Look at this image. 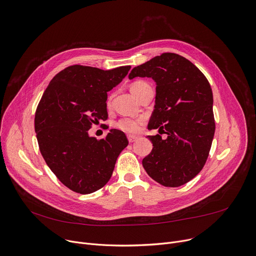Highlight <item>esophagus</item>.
<instances>
[{
  "instance_id": "obj_1",
  "label": "esophagus",
  "mask_w": 256,
  "mask_h": 256,
  "mask_svg": "<svg viewBox=\"0 0 256 256\" xmlns=\"http://www.w3.org/2000/svg\"><path fill=\"white\" fill-rule=\"evenodd\" d=\"M136 138H138V136H130V134H128V142H134Z\"/></svg>"
}]
</instances>
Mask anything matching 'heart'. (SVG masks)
<instances>
[{
	"label": "heart",
	"mask_w": 256,
	"mask_h": 256,
	"mask_svg": "<svg viewBox=\"0 0 256 256\" xmlns=\"http://www.w3.org/2000/svg\"><path fill=\"white\" fill-rule=\"evenodd\" d=\"M147 85V83L144 82V81H138V82H134L132 86H130V91L132 93H134L136 92L140 88H142V86ZM142 120L138 118H122L118 124H116V126L126 132H128V134H134V132H136L140 128V124H142Z\"/></svg>",
	"instance_id": "1"
}]
</instances>
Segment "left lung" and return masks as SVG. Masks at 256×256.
<instances>
[{
	"label": "left lung",
	"mask_w": 256,
	"mask_h": 256,
	"mask_svg": "<svg viewBox=\"0 0 256 256\" xmlns=\"http://www.w3.org/2000/svg\"><path fill=\"white\" fill-rule=\"evenodd\" d=\"M152 78L156 83L154 112L148 128L167 134L148 136L152 152L142 166L158 184L177 188L202 169L214 134L212 92L202 72L188 60L172 52L134 66L130 80Z\"/></svg>",
	"instance_id": "1"
}]
</instances>
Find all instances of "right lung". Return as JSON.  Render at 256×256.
<instances>
[{"label":"right lung","instance_id":"1","mask_svg":"<svg viewBox=\"0 0 256 256\" xmlns=\"http://www.w3.org/2000/svg\"><path fill=\"white\" fill-rule=\"evenodd\" d=\"M130 68L70 66L52 78L42 97L34 120L40 150L50 170L72 192L88 194L103 188L128 144L124 132L116 128L99 140L88 130L107 118V92Z\"/></svg>","mask_w":256,"mask_h":256}]
</instances>
